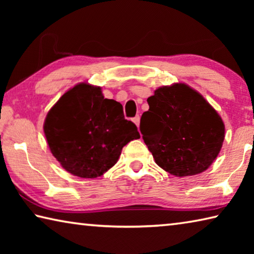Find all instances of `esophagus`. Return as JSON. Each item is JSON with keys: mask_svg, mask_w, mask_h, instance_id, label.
Returning <instances> with one entry per match:
<instances>
[{"mask_svg": "<svg viewBox=\"0 0 254 254\" xmlns=\"http://www.w3.org/2000/svg\"><path fill=\"white\" fill-rule=\"evenodd\" d=\"M133 122H134L135 126L139 127V126H140V117H139V115H136L135 118H133Z\"/></svg>", "mask_w": 254, "mask_h": 254, "instance_id": "1", "label": "esophagus"}]
</instances>
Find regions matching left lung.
<instances>
[{"mask_svg":"<svg viewBox=\"0 0 254 254\" xmlns=\"http://www.w3.org/2000/svg\"><path fill=\"white\" fill-rule=\"evenodd\" d=\"M147 102L140 131L157 165L176 177L207 169L221 151L225 133L214 107L182 83L159 87Z\"/></svg>","mask_w":254,"mask_h":254,"instance_id":"left-lung-1","label":"left lung"}]
</instances>
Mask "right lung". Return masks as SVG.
I'll list each match as a JSON object with an SVG mask.
<instances>
[{
	"label": "right lung",
	"instance_id": "1",
	"mask_svg": "<svg viewBox=\"0 0 254 254\" xmlns=\"http://www.w3.org/2000/svg\"><path fill=\"white\" fill-rule=\"evenodd\" d=\"M44 131L54 157L80 178L100 177L118 162L124 145L140 137L122 105L87 83L59 98L47 114Z\"/></svg>",
	"mask_w": 254,
	"mask_h": 254
}]
</instances>
